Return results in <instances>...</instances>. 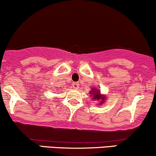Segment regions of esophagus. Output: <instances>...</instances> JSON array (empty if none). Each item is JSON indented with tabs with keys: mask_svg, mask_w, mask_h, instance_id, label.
Returning <instances> with one entry per match:
<instances>
[{
	"mask_svg": "<svg viewBox=\"0 0 156 156\" xmlns=\"http://www.w3.org/2000/svg\"><path fill=\"white\" fill-rule=\"evenodd\" d=\"M72 86L74 89H78L79 88V83H72Z\"/></svg>",
	"mask_w": 156,
	"mask_h": 156,
	"instance_id": "1",
	"label": "esophagus"
}]
</instances>
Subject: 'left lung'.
I'll list each match as a JSON object with an SVG mask.
<instances>
[{"label":"left lung","mask_w":156,"mask_h":156,"mask_svg":"<svg viewBox=\"0 0 156 156\" xmlns=\"http://www.w3.org/2000/svg\"><path fill=\"white\" fill-rule=\"evenodd\" d=\"M90 96L92 97V99H93L94 100H98V101H100L101 102V103H100V105H102V103L104 102L105 100V96H103V95H101L100 94V91H99L98 89H95V88H92V90H91V91H90Z\"/></svg>","instance_id":"obj_1"}]
</instances>
